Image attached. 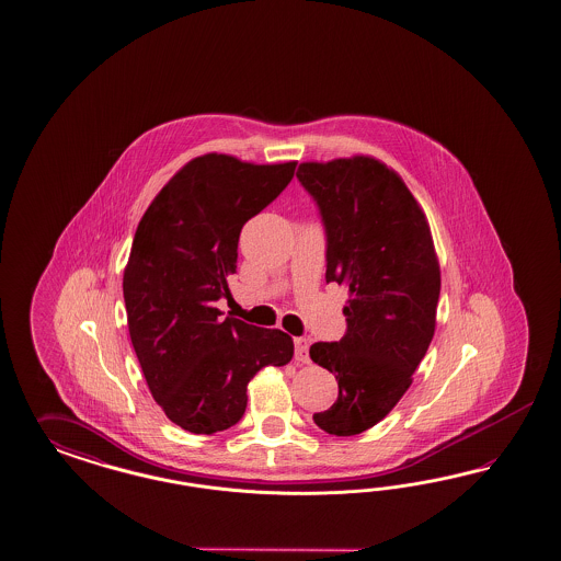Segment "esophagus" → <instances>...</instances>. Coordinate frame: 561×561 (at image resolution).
<instances>
[{
	"label": "esophagus",
	"instance_id": "34e87169",
	"mask_svg": "<svg viewBox=\"0 0 561 561\" xmlns=\"http://www.w3.org/2000/svg\"><path fill=\"white\" fill-rule=\"evenodd\" d=\"M308 347H310V341L306 340V337L294 340V357H296L298 362H302V364H308V362H310Z\"/></svg>",
	"mask_w": 561,
	"mask_h": 561
}]
</instances>
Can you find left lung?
<instances>
[{
    "label": "left lung",
    "mask_w": 561,
    "mask_h": 561,
    "mask_svg": "<svg viewBox=\"0 0 561 561\" xmlns=\"http://www.w3.org/2000/svg\"><path fill=\"white\" fill-rule=\"evenodd\" d=\"M296 176L321 211L327 284L350 289L345 335L310 345L312 362L340 385L337 401L312 420L327 434L356 436L389 415L424 359L440 265L424 209L380 160L305 162Z\"/></svg>",
    "instance_id": "8db88e82"
}]
</instances>
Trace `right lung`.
<instances>
[{
  "label": "right lung",
  "mask_w": 561,
  "mask_h": 561,
  "mask_svg": "<svg viewBox=\"0 0 561 561\" xmlns=\"http://www.w3.org/2000/svg\"><path fill=\"white\" fill-rule=\"evenodd\" d=\"M294 169L205 153L170 179L137 224L123 273L129 337L153 401L191 434L238 424L251 378L294 356L284 331L221 319L216 308L232 298L242 226L288 187Z\"/></svg>",
  "instance_id": "right-lung-1"
}]
</instances>
